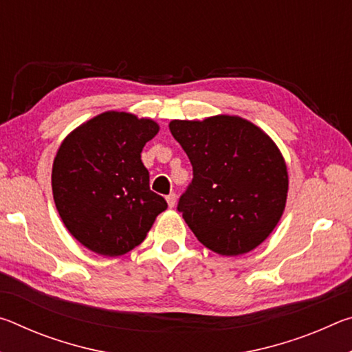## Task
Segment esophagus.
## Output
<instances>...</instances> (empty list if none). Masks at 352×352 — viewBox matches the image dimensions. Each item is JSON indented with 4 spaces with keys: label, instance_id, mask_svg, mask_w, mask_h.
Returning a JSON list of instances; mask_svg holds the SVG:
<instances>
[{
    "label": "esophagus",
    "instance_id": "esophagus-1",
    "mask_svg": "<svg viewBox=\"0 0 352 352\" xmlns=\"http://www.w3.org/2000/svg\"><path fill=\"white\" fill-rule=\"evenodd\" d=\"M166 200H168L169 208H174L175 206V201H177V195L174 192H170L168 197H166Z\"/></svg>",
    "mask_w": 352,
    "mask_h": 352
}]
</instances>
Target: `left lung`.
I'll use <instances>...</instances> for the list:
<instances>
[{
    "mask_svg": "<svg viewBox=\"0 0 352 352\" xmlns=\"http://www.w3.org/2000/svg\"><path fill=\"white\" fill-rule=\"evenodd\" d=\"M170 133L192 164L177 210L195 237L222 256L252 252L283 216L289 177L269 136L237 116L172 121Z\"/></svg>",
    "mask_w": 352,
    "mask_h": 352,
    "instance_id": "8db88e82",
    "label": "left lung"
}]
</instances>
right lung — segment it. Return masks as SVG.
Segmentation results:
<instances>
[{
  "mask_svg": "<svg viewBox=\"0 0 352 352\" xmlns=\"http://www.w3.org/2000/svg\"><path fill=\"white\" fill-rule=\"evenodd\" d=\"M152 119L105 111L69 133L52 164V194L65 226L104 256L129 253L146 239L168 204L148 186L142 147L158 133Z\"/></svg>",
  "mask_w": 352,
  "mask_h": 352,
  "instance_id": "obj_1",
  "label": "right lung"
}]
</instances>
